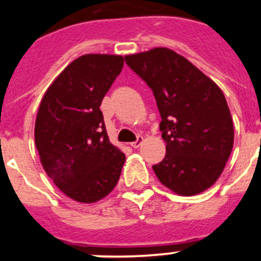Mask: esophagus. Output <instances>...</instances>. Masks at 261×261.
Returning <instances> with one entry per match:
<instances>
[{
	"instance_id": "34e87169",
	"label": "esophagus",
	"mask_w": 261,
	"mask_h": 261,
	"mask_svg": "<svg viewBox=\"0 0 261 261\" xmlns=\"http://www.w3.org/2000/svg\"><path fill=\"white\" fill-rule=\"evenodd\" d=\"M142 142H144V137H142V136H137V140H136L135 142H132V146L135 147V149H137V147H140L141 146V144Z\"/></svg>"
}]
</instances>
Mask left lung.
I'll use <instances>...</instances> for the list:
<instances>
[{
	"instance_id": "obj_1",
	"label": "left lung",
	"mask_w": 261,
	"mask_h": 261,
	"mask_svg": "<svg viewBox=\"0 0 261 261\" xmlns=\"http://www.w3.org/2000/svg\"><path fill=\"white\" fill-rule=\"evenodd\" d=\"M151 89L166 142L159 181L183 196L208 190L222 174L234 144V128L221 89L183 56L167 48L125 56Z\"/></svg>"
}]
</instances>
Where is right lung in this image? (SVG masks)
I'll return each instance as SVG.
<instances>
[{
  "mask_svg": "<svg viewBox=\"0 0 261 261\" xmlns=\"http://www.w3.org/2000/svg\"><path fill=\"white\" fill-rule=\"evenodd\" d=\"M123 65L121 56L78 57L50 85L39 107L35 144L41 165L75 201H98L119 181L125 155L108 140L99 107Z\"/></svg>",
  "mask_w": 261,
  "mask_h": 261,
  "instance_id": "add662e5",
  "label": "right lung"
}]
</instances>
